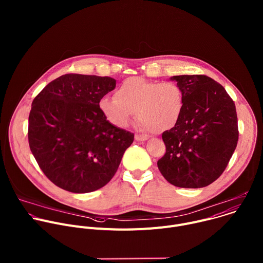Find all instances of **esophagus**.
I'll return each mask as SVG.
<instances>
[{
	"instance_id": "obj_1",
	"label": "esophagus",
	"mask_w": 263,
	"mask_h": 263,
	"mask_svg": "<svg viewBox=\"0 0 263 263\" xmlns=\"http://www.w3.org/2000/svg\"><path fill=\"white\" fill-rule=\"evenodd\" d=\"M135 139L137 141H144V140L148 139V135H146V134H136Z\"/></svg>"
}]
</instances>
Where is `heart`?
Masks as SVG:
<instances>
[{
    "mask_svg": "<svg viewBox=\"0 0 263 263\" xmlns=\"http://www.w3.org/2000/svg\"><path fill=\"white\" fill-rule=\"evenodd\" d=\"M182 108L183 91L177 83H160L141 77L126 79L116 97L105 96L100 101L102 114L119 128H127L137 114L141 127L164 131L177 124Z\"/></svg>",
    "mask_w": 263,
    "mask_h": 263,
    "instance_id": "obj_1",
    "label": "heart"
}]
</instances>
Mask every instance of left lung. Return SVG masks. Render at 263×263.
Masks as SVG:
<instances>
[{
  "instance_id": "obj_1",
  "label": "left lung",
  "mask_w": 263,
  "mask_h": 263,
  "mask_svg": "<svg viewBox=\"0 0 263 263\" xmlns=\"http://www.w3.org/2000/svg\"><path fill=\"white\" fill-rule=\"evenodd\" d=\"M183 91L177 124L162 133L166 152L157 165L167 182L201 189L227 167L238 141L236 108L219 83L205 74L174 76Z\"/></svg>"
}]
</instances>
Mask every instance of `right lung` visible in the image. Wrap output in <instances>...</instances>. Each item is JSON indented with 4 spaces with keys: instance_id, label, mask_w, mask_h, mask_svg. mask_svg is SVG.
Returning a JSON list of instances; mask_svg holds the SVG:
<instances>
[{
    "instance_id": "add662e5",
    "label": "right lung",
    "mask_w": 263,
    "mask_h": 263,
    "mask_svg": "<svg viewBox=\"0 0 263 263\" xmlns=\"http://www.w3.org/2000/svg\"><path fill=\"white\" fill-rule=\"evenodd\" d=\"M116 83L110 77L66 73L33 100L30 149L60 189L85 194L105 186L133 142L134 134L109 123L100 109L101 99Z\"/></svg>"
}]
</instances>
